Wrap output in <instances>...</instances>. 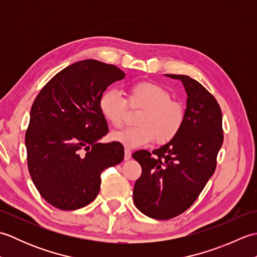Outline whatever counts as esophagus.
<instances>
[{
  "label": "esophagus",
  "mask_w": 257,
  "mask_h": 257,
  "mask_svg": "<svg viewBox=\"0 0 257 257\" xmlns=\"http://www.w3.org/2000/svg\"><path fill=\"white\" fill-rule=\"evenodd\" d=\"M132 158V151H130L128 148L124 149V160H129Z\"/></svg>",
  "instance_id": "34e87169"
}]
</instances>
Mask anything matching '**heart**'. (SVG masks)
I'll return each instance as SVG.
<instances>
[{
    "label": "heart",
    "instance_id": "obj_1",
    "mask_svg": "<svg viewBox=\"0 0 257 257\" xmlns=\"http://www.w3.org/2000/svg\"><path fill=\"white\" fill-rule=\"evenodd\" d=\"M130 107L143 108L135 127L113 133L112 140L127 148H138L156 140L158 145H167L178 137L185 121V108L181 102L172 99L166 87L154 81H139L130 86L129 97H124L117 89H106L98 100L100 113L113 127H121Z\"/></svg>",
    "mask_w": 257,
    "mask_h": 257
}]
</instances>
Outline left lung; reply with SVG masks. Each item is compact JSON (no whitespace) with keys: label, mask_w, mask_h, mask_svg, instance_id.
<instances>
[{"label":"left lung","mask_w":257,"mask_h":257,"mask_svg":"<svg viewBox=\"0 0 257 257\" xmlns=\"http://www.w3.org/2000/svg\"><path fill=\"white\" fill-rule=\"evenodd\" d=\"M166 76L181 80L187 91L183 128L161 148L133 155L143 169L135 183L134 202L156 220L172 219L194 203L215 171L223 144L222 111L213 95L189 76Z\"/></svg>","instance_id":"8db88e82"}]
</instances>
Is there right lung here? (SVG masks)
<instances>
[{
	"label": "right lung",
	"mask_w": 257,
	"mask_h": 257,
	"mask_svg": "<svg viewBox=\"0 0 257 257\" xmlns=\"http://www.w3.org/2000/svg\"><path fill=\"white\" fill-rule=\"evenodd\" d=\"M122 78L113 65L85 59L57 73L33 102L27 167L43 199L57 209L89 204L99 193L100 173L123 160L121 144L98 143L108 133L99 96Z\"/></svg>",
	"instance_id": "obj_1"
}]
</instances>
